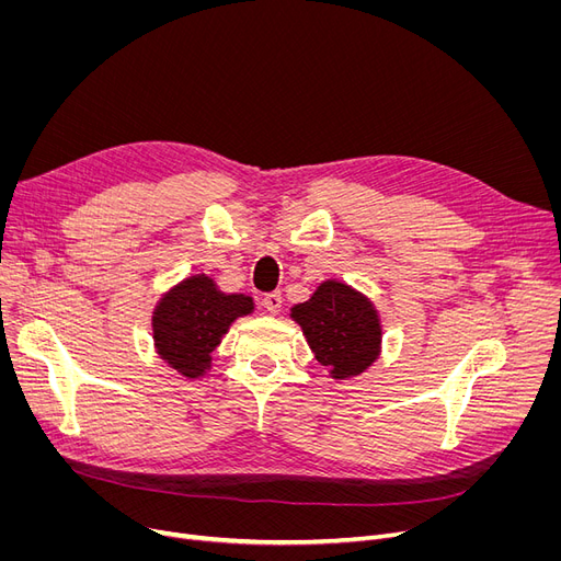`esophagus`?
<instances>
[{
    "label": "esophagus",
    "instance_id": "obj_1",
    "mask_svg": "<svg viewBox=\"0 0 561 561\" xmlns=\"http://www.w3.org/2000/svg\"><path fill=\"white\" fill-rule=\"evenodd\" d=\"M282 293H268V296L263 298V307H265V311L268 313H273V316H277L279 311H282Z\"/></svg>",
    "mask_w": 561,
    "mask_h": 561
}]
</instances>
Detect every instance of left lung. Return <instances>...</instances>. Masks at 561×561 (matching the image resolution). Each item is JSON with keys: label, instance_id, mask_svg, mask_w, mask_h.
<instances>
[{"label": "left lung", "instance_id": "8db88e82", "mask_svg": "<svg viewBox=\"0 0 561 561\" xmlns=\"http://www.w3.org/2000/svg\"><path fill=\"white\" fill-rule=\"evenodd\" d=\"M290 318L332 379L357 377L379 359V313L364 293L345 282H322L307 302L290 309Z\"/></svg>", "mask_w": 561, "mask_h": 561}]
</instances>
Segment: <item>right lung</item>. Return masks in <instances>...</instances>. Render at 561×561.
Segmentation results:
<instances>
[{
    "instance_id": "obj_1",
    "label": "right lung",
    "mask_w": 561,
    "mask_h": 561,
    "mask_svg": "<svg viewBox=\"0 0 561 561\" xmlns=\"http://www.w3.org/2000/svg\"><path fill=\"white\" fill-rule=\"evenodd\" d=\"M254 300L243 293H222L209 275H191L165 290L152 313L157 355L186 379L204 377L211 352L236 318L250 316Z\"/></svg>"
}]
</instances>
